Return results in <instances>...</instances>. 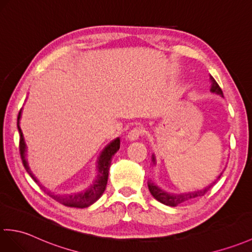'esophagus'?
Here are the masks:
<instances>
[{
	"mask_svg": "<svg viewBox=\"0 0 252 252\" xmlns=\"http://www.w3.org/2000/svg\"><path fill=\"white\" fill-rule=\"evenodd\" d=\"M143 134H144L143 127L142 126H135V127H133L130 132H128L127 138L130 139V140H136L140 136H142Z\"/></svg>",
	"mask_w": 252,
	"mask_h": 252,
	"instance_id": "34e87169",
	"label": "esophagus"
}]
</instances>
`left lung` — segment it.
<instances>
[{
  "instance_id": "obj_1",
  "label": "left lung",
  "mask_w": 252,
  "mask_h": 252,
  "mask_svg": "<svg viewBox=\"0 0 252 252\" xmlns=\"http://www.w3.org/2000/svg\"><path fill=\"white\" fill-rule=\"evenodd\" d=\"M209 78H210V81H212V88H210V91L223 96V92H222L221 88L217 84V81L215 80L213 76H209ZM153 162H154V164H156V157L155 156H153ZM220 176H221V174H220ZM220 176L218 178H220ZM215 183H216V181H215ZM215 183H213L212 185H209L208 187H206L205 189L193 191V192H188V193H180V194H171V193H167L165 191H163L162 189L159 188V187L156 186L154 183H151V181H149V183H148V188H149L150 193L153 194V196L156 198L157 201L161 202L162 204H164V205L175 207V206L179 205V204H181V203H185V202H188V201L192 200V198L203 196L204 194H205V193H207V191L210 189V187H212Z\"/></svg>"
}]
</instances>
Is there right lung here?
<instances>
[{"mask_svg": "<svg viewBox=\"0 0 252 252\" xmlns=\"http://www.w3.org/2000/svg\"><path fill=\"white\" fill-rule=\"evenodd\" d=\"M20 116H21V109L18 114V119H17V126H18V131H19V151H20V157L22 160V164L25 166L26 171L28 174L33 178L35 183L38 184L45 193H47L50 197L54 198L57 202H59L63 204L64 206H68V207H77V208H85L90 206L91 204L96 202L101 195L103 194V192L105 191V188H106L107 185V179H108V171L110 167V162H112L113 156L119 150L120 148V139L119 137L114 139L113 142H110L106 147L103 149L98 157L97 160V176L96 179L93 181V184L89 187V188L86 189L85 191H81L78 193H74V194H68V195H60V194H55V193H51L50 191H46V189L42 185H39L38 180L34 177V175L30 171V167L28 165V162L26 160V151H27V146L25 143V138H23L21 128L19 126V120H20Z\"/></svg>", "mask_w": 252, "mask_h": 252, "instance_id": "add662e5", "label": "right lung"}]
</instances>
